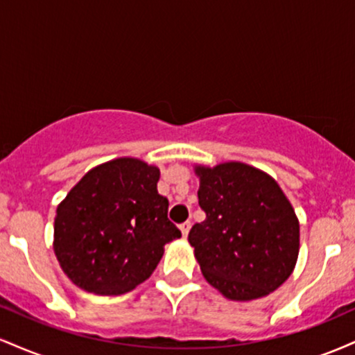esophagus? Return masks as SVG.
I'll use <instances>...</instances> for the list:
<instances>
[{"label": "esophagus", "instance_id": "34e87169", "mask_svg": "<svg viewBox=\"0 0 355 355\" xmlns=\"http://www.w3.org/2000/svg\"><path fill=\"white\" fill-rule=\"evenodd\" d=\"M190 227H191V223L189 222V220H187V222H183V223H182V225H180V230H182L183 237H187V235H189Z\"/></svg>", "mask_w": 355, "mask_h": 355}]
</instances>
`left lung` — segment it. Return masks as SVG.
<instances>
[{
    "label": "left lung",
    "instance_id": "1",
    "mask_svg": "<svg viewBox=\"0 0 355 355\" xmlns=\"http://www.w3.org/2000/svg\"><path fill=\"white\" fill-rule=\"evenodd\" d=\"M197 175L207 218L191 227L189 242L203 277L227 299L268 295L288 279L299 255L291 202L274 178L239 162L197 166Z\"/></svg>",
    "mask_w": 355,
    "mask_h": 355
}]
</instances>
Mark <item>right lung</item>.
Here are the masks:
<instances>
[{
    "label": "right lung",
    "instance_id": "obj_1",
    "mask_svg": "<svg viewBox=\"0 0 355 355\" xmlns=\"http://www.w3.org/2000/svg\"><path fill=\"white\" fill-rule=\"evenodd\" d=\"M160 170L137 158H116L89 170L56 209L55 254L71 282L101 295L145 282L182 237L158 193Z\"/></svg>",
    "mask_w": 355,
    "mask_h": 355
}]
</instances>
